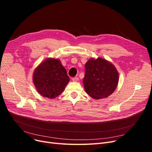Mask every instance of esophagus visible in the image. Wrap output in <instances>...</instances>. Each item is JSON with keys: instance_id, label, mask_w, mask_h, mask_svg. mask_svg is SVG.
I'll use <instances>...</instances> for the list:
<instances>
[{"instance_id": "obj_1", "label": "esophagus", "mask_w": 152, "mask_h": 152, "mask_svg": "<svg viewBox=\"0 0 152 152\" xmlns=\"http://www.w3.org/2000/svg\"><path fill=\"white\" fill-rule=\"evenodd\" d=\"M72 80L73 82H77L78 80H79V78H78V77H73Z\"/></svg>"}]
</instances>
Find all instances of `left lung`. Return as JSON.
<instances>
[{"label":"left lung","instance_id":"obj_1","mask_svg":"<svg viewBox=\"0 0 152 152\" xmlns=\"http://www.w3.org/2000/svg\"><path fill=\"white\" fill-rule=\"evenodd\" d=\"M118 73L115 67L103 58H91L85 65L83 83L87 94L94 99L107 98L115 90Z\"/></svg>","mask_w":152,"mask_h":152}]
</instances>
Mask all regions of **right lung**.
I'll list each match as a JSON object with an SVG mask.
<instances>
[{
  "instance_id": "right-lung-1",
  "label": "right lung",
  "mask_w": 152,
  "mask_h": 152,
  "mask_svg": "<svg viewBox=\"0 0 152 152\" xmlns=\"http://www.w3.org/2000/svg\"><path fill=\"white\" fill-rule=\"evenodd\" d=\"M69 80L65 68L56 59H45L34 73V83L37 91L44 97L50 99L61 94Z\"/></svg>"
}]
</instances>
